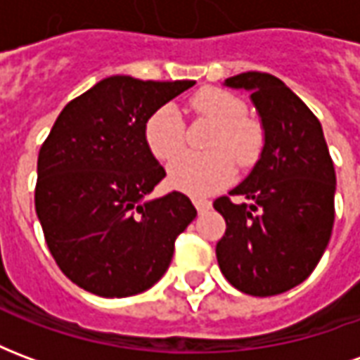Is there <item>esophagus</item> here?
Here are the masks:
<instances>
[{"instance_id": "esophagus-1", "label": "esophagus", "mask_w": 360, "mask_h": 360, "mask_svg": "<svg viewBox=\"0 0 360 360\" xmlns=\"http://www.w3.org/2000/svg\"><path fill=\"white\" fill-rule=\"evenodd\" d=\"M193 202H195L198 214H204V212H208L212 208V202L206 200V198H193Z\"/></svg>"}]
</instances>
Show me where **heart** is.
Returning a JSON list of instances; mask_svg holds the SVG:
<instances>
[{"mask_svg": "<svg viewBox=\"0 0 360 360\" xmlns=\"http://www.w3.org/2000/svg\"><path fill=\"white\" fill-rule=\"evenodd\" d=\"M191 110L216 123L210 139L212 152H185V123L173 103L158 108L144 125L146 144L158 160H173L167 167L172 187L193 196L210 195L227 185L235 173V162L247 169L257 164L264 146V129L247 117V103L221 89H204L191 98Z\"/></svg>", "mask_w": 360, "mask_h": 360, "instance_id": "b5f03b06", "label": "heart"}]
</instances>
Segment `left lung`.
<instances>
[{
    "mask_svg": "<svg viewBox=\"0 0 360 360\" xmlns=\"http://www.w3.org/2000/svg\"><path fill=\"white\" fill-rule=\"evenodd\" d=\"M250 92L264 146L260 158L214 208L226 219L216 245L221 274L255 297L285 293L302 283L324 255L333 227L335 169L322 125L285 82L268 73L224 82Z\"/></svg>",
    "mask_w": 360,
    "mask_h": 360,
    "instance_id": "obj_1",
    "label": "left lung"
}]
</instances>
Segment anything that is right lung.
Here are the masks:
<instances>
[{"label":"right lung","instance_id":"obj_1","mask_svg":"<svg viewBox=\"0 0 360 360\" xmlns=\"http://www.w3.org/2000/svg\"><path fill=\"white\" fill-rule=\"evenodd\" d=\"M193 84L108 77L67 103L40 148L34 204L44 237L61 271L90 293L150 289L196 218L183 193L146 198L165 169L144 136L150 115Z\"/></svg>","mask_w":360,"mask_h":360}]
</instances>
